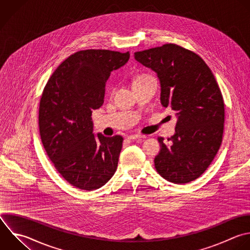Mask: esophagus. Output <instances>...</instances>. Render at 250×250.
I'll return each instance as SVG.
<instances>
[{"instance_id": "esophagus-1", "label": "esophagus", "mask_w": 250, "mask_h": 250, "mask_svg": "<svg viewBox=\"0 0 250 250\" xmlns=\"http://www.w3.org/2000/svg\"><path fill=\"white\" fill-rule=\"evenodd\" d=\"M146 136H143V135H139V134H134V135H130L127 137L128 140H137V139H145Z\"/></svg>"}]
</instances>
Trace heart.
Returning a JSON list of instances; mask_svg holds the SVG:
<instances>
[{
	"label": "heart",
	"mask_w": 250,
	"mask_h": 250,
	"mask_svg": "<svg viewBox=\"0 0 250 250\" xmlns=\"http://www.w3.org/2000/svg\"><path fill=\"white\" fill-rule=\"evenodd\" d=\"M152 81H155V79L153 78V76L147 74V73H140L138 74L135 78H134V81H133V86L134 87H137L139 85H142V84H146V83H148V82H152Z\"/></svg>",
	"instance_id": "obj_1"
}]
</instances>
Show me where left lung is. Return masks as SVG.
<instances>
[{
    "instance_id": "8db88e82",
    "label": "left lung",
    "mask_w": 250,
    "mask_h": 250,
    "mask_svg": "<svg viewBox=\"0 0 250 250\" xmlns=\"http://www.w3.org/2000/svg\"><path fill=\"white\" fill-rule=\"evenodd\" d=\"M135 60L156 72L160 102L178 117L176 133L158 137L155 169L168 182L187 184L201 176L222 144L225 107L216 79L195 53L175 44L135 53Z\"/></svg>"
}]
</instances>
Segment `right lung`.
<instances>
[{
    "mask_svg": "<svg viewBox=\"0 0 250 250\" xmlns=\"http://www.w3.org/2000/svg\"><path fill=\"white\" fill-rule=\"evenodd\" d=\"M129 58V52L79 51L59 65L44 88L39 107L41 140L56 169L77 188L97 189L117 169L123 138L95 136L91 116L104 104L111 71Z\"/></svg>",
    "mask_w": 250,
    "mask_h": 250,
    "instance_id": "right-lung-1",
    "label": "right lung"
}]
</instances>
